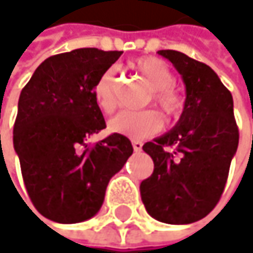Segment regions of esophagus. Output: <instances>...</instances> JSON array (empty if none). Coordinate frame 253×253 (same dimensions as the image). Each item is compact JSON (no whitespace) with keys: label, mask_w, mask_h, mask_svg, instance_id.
Here are the masks:
<instances>
[{"label":"esophagus","mask_w":253,"mask_h":253,"mask_svg":"<svg viewBox=\"0 0 253 253\" xmlns=\"http://www.w3.org/2000/svg\"><path fill=\"white\" fill-rule=\"evenodd\" d=\"M131 145H133V149H134L136 152H137V151H140V149H142V146H143V143H142L140 140H133V142H131Z\"/></svg>","instance_id":"esophagus-1"}]
</instances>
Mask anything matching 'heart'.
<instances>
[{"label": "heart", "mask_w": 253, "mask_h": 253, "mask_svg": "<svg viewBox=\"0 0 253 253\" xmlns=\"http://www.w3.org/2000/svg\"><path fill=\"white\" fill-rule=\"evenodd\" d=\"M154 89L155 104L170 117H174L181 110V99L170 87L174 83L171 70L158 58H140L134 64ZM93 96L98 107L104 113H111L116 108V73L113 69L102 73L93 87ZM110 130L113 133L130 139H145L163 128V117L157 110L143 111H122L110 120Z\"/></svg>", "instance_id": "1"}]
</instances>
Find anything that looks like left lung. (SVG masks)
<instances>
[{"instance_id": "left-lung-1", "label": "left lung", "mask_w": 253, "mask_h": 253, "mask_svg": "<svg viewBox=\"0 0 253 253\" xmlns=\"http://www.w3.org/2000/svg\"><path fill=\"white\" fill-rule=\"evenodd\" d=\"M158 54L180 73L186 101L176 126L143 145L154 173L140 183V196L152 218L190 224L214 210L227 181L239 145L233 96L210 66L173 49Z\"/></svg>"}]
</instances>
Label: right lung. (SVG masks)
Wrapping results in <instances>:
<instances>
[{"mask_svg": "<svg viewBox=\"0 0 253 253\" xmlns=\"http://www.w3.org/2000/svg\"><path fill=\"white\" fill-rule=\"evenodd\" d=\"M122 51L80 48L46 58L27 82L13 130L27 195L45 218L73 224L102 207L110 178L133 154L113 133L93 146L86 139L105 128L93 87Z\"/></svg>", "mask_w": 253, "mask_h": 253, "instance_id": "1", "label": "right lung"}]
</instances>
